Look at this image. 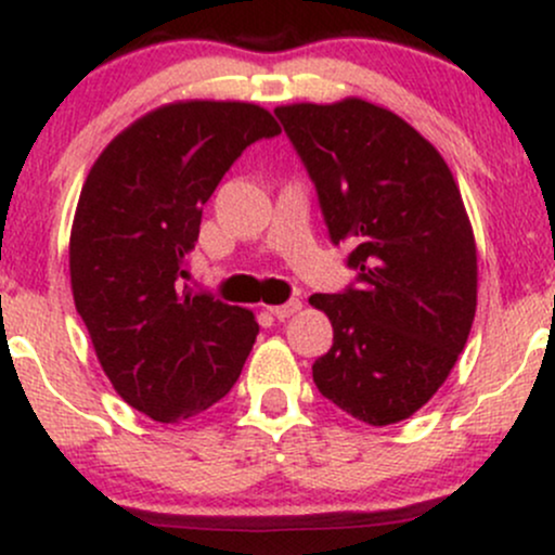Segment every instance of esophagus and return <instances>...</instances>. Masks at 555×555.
Instances as JSON below:
<instances>
[{
	"instance_id": "obj_1",
	"label": "esophagus",
	"mask_w": 555,
	"mask_h": 555,
	"mask_svg": "<svg viewBox=\"0 0 555 555\" xmlns=\"http://www.w3.org/2000/svg\"><path fill=\"white\" fill-rule=\"evenodd\" d=\"M299 308H302V302H299V299H289V302H284V305H273V308H269V310H271V315H276L279 321H284V318L295 315Z\"/></svg>"
}]
</instances>
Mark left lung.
Segmentation results:
<instances>
[{"label":"left lung","instance_id":"8db88e82","mask_svg":"<svg viewBox=\"0 0 555 555\" xmlns=\"http://www.w3.org/2000/svg\"><path fill=\"white\" fill-rule=\"evenodd\" d=\"M273 114L358 271L347 289L310 297L334 326L313 362L318 391L360 423H399L449 378L473 328L477 253L460 188L415 127L367 101Z\"/></svg>","mask_w":555,"mask_h":555}]
</instances>
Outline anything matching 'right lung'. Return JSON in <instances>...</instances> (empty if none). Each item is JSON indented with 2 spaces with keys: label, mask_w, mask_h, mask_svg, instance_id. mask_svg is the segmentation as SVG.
Returning a JSON list of instances; mask_svg holds the SVG:
<instances>
[{
  "label": "right lung",
  "mask_w": 555,
  "mask_h": 555,
  "mask_svg": "<svg viewBox=\"0 0 555 555\" xmlns=\"http://www.w3.org/2000/svg\"><path fill=\"white\" fill-rule=\"evenodd\" d=\"M279 132L256 104H169L119 132L82 184L69 237L75 308L119 397L158 423L224 399L256 344L250 310L182 279L216 184L247 145Z\"/></svg>",
  "instance_id": "right-lung-1"
}]
</instances>
